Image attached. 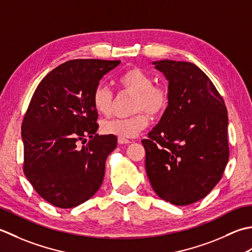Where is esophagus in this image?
Segmentation results:
<instances>
[{
    "label": "esophagus",
    "instance_id": "obj_1",
    "mask_svg": "<svg viewBox=\"0 0 252 252\" xmlns=\"http://www.w3.org/2000/svg\"><path fill=\"white\" fill-rule=\"evenodd\" d=\"M117 141H119L120 145H127V143L130 142L128 139H125V138H119V139H117Z\"/></svg>",
    "mask_w": 252,
    "mask_h": 252
}]
</instances>
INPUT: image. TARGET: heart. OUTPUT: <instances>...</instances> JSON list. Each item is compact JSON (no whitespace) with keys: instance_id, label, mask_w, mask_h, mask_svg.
<instances>
[{"instance_id":"heart-1","label":"heart","mask_w":252,"mask_h":252,"mask_svg":"<svg viewBox=\"0 0 252 252\" xmlns=\"http://www.w3.org/2000/svg\"><path fill=\"white\" fill-rule=\"evenodd\" d=\"M121 90L132 94L130 112L133 114L126 119H111L103 121L101 130L105 135L119 138H132L146 129L149 125V116L158 119L168 109L169 90L164 85H153L152 76L141 68L132 67L125 70L117 79ZM114 95L105 86L95 87L92 94L94 110L102 115H107L112 110Z\"/></svg>"}]
</instances>
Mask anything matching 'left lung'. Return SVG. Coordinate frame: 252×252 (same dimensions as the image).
Listing matches in <instances>:
<instances>
[{
  "label": "left lung",
  "instance_id": "left-lung-1",
  "mask_svg": "<svg viewBox=\"0 0 252 252\" xmlns=\"http://www.w3.org/2000/svg\"><path fill=\"white\" fill-rule=\"evenodd\" d=\"M168 80L171 100L141 142L146 171L158 197L175 205L204 198L222 178L229 157L228 117L223 97L189 62H153Z\"/></svg>",
  "mask_w": 252,
  "mask_h": 252
}]
</instances>
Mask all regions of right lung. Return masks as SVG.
<instances>
[{
    "label": "right lung",
    "instance_id": "1",
    "mask_svg": "<svg viewBox=\"0 0 252 252\" xmlns=\"http://www.w3.org/2000/svg\"><path fill=\"white\" fill-rule=\"evenodd\" d=\"M120 63L65 62L41 80L32 97L22 124L24 173L40 197L55 207L84 203L103 182L106 158L117 139L96 133L92 94L102 77ZM78 142L87 143L78 147Z\"/></svg>",
    "mask_w": 252,
    "mask_h": 252
}]
</instances>
